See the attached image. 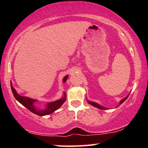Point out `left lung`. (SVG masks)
Returning a JSON list of instances; mask_svg holds the SVG:
<instances>
[{"label":"left lung","instance_id":"8db88e82","mask_svg":"<svg viewBox=\"0 0 148 148\" xmlns=\"http://www.w3.org/2000/svg\"><path fill=\"white\" fill-rule=\"evenodd\" d=\"M128 96L126 97V98H124V99H123V100L121 101V102H120V104H122L123 102H124L125 101L127 100V98H128ZM88 102L89 104H90L92 105V106H94L96 107V108H99V109H101V110H104V109H106V108H104V107H102V106H100V105H99L98 104H97V103H96V102H91V101H89V100H88Z\"/></svg>","mask_w":148,"mask_h":148}]
</instances>
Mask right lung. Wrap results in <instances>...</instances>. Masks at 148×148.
<instances>
[{"mask_svg":"<svg viewBox=\"0 0 148 148\" xmlns=\"http://www.w3.org/2000/svg\"><path fill=\"white\" fill-rule=\"evenodd\" d=\"M67 78H68V75L64 77L63 79L64 83L66 82ZM11 87L12 92H13V96L15 98L16 100H17L19 102L21 103V104L23 105V106H25L26 108H27L29 111H31L32 112H33L34 114L37 115H39V116H44V115L51 114V113L54 112V111L57 110L58 108H59L60 107L62 106L66 99L65 94H64L63 98L60 99V100H58L57 101H55V102L48 103L47 104V107H46L45 110H37V109L35 108V106H34V103L36 101L35 100H32L31 98H27V97H25V96H19V95L17 93V92H16L15 89H14L13 86H12L11 83Z\"/></svg>","mask_w":148,"mask_h":148,"instance_id":"right-lung-1","label":"right lung"}]
</instances>
